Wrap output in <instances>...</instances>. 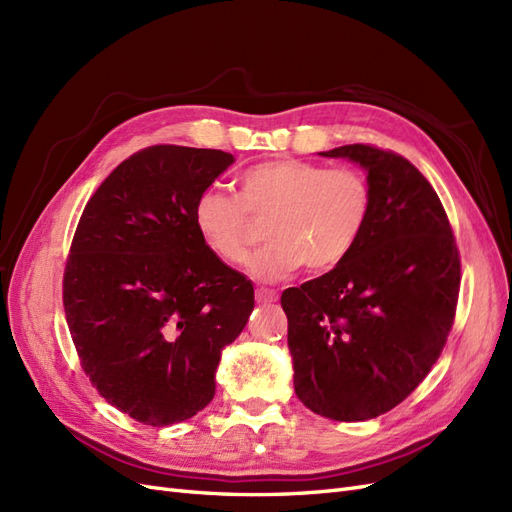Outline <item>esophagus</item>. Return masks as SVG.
I'll list each match as a JSON object with an SVG mask.
<instances>
[{
	"mask_svg": "<svg viewBox=\"0 0 512 512\" xmlns=\"http://www.w3.org/2000/svg\"><path fill=\"white\" fill-rule=\"evenodd\" d=\"M256 301L258 303H275L277 301V292L269 288H258L256 290Z\"/></svg>",
	"mask_w": 512,
	"mask_h": 512,
	"instance_id": "esophagus-1",
	"label": "esophagus"
}]
</instances>
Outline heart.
<instances>
[{
	"label": "heart",
	"instance_id": "b5f03b06",
	"mask_svg": "<svg viewBox=\"0 0 512 512\" xmlns=\"http://www.w3.org/2000/svg\"><path fill=\"white\" fill-rule=\"evenodd\" d=\"M374 192L354 168L282 158L247 166L237 196L209 188L196 198L194 226L207 250L228 267H243L267 225L271 241L252 260L262 282L284 280L305 265L324 273L342 265L363 239Z\"/></svg>",
	"mask_w": 512,
	"mask_h": 512
}]
</instances>
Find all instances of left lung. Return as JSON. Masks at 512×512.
Wrapping results in <instances>:
<instances>
[{"instance_id":"1","label":"left lung","mask_w":512,"mask_h":512,"mask_svg":"<svg viewBox=\"0 0 512 512\" xmlns=\"http://www.w3.org/2000/svg\"><path fill=\"white\" fill-rule=\"evenodd\" d=\"M367 170L374 209L342 265L282 292L294 393L331 421L401 404L453 329L461 258L436 190L410 160L374 145L324 151Z\"/></svg>"}]
</instances>
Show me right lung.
Instances as JSON below:
<instances>
[{
	"label": "right lung",
	"mask_w": 512,
	"mask_h": 512,
	"mask_svg": "<svg viewBox=\"0 0 512 512\" xmlns=\"http://www.w3.org/2000/svg\"><path fill=\"white\" fill-rule=\"evenodd\" d=\"M235 158L151 145L87 200L64 269V309L89 382L134 421H188L215 393L222 348L254 309V286L194 226L196 198Z\"/></svg>",
	"instance_id": "obj_1"
}]
</instances>
